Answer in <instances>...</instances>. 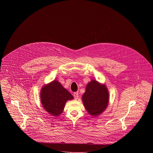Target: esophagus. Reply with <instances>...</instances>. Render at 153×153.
I'll list each match as a JSON object with an SVG mask.
<instances>
[{"label":"esophagus","mask_w":153,"mask_h":153,"mask_svg":"<svg viewBox=\"0 0 153 153\" xmlns=\"http://www.w3.org/2000/svg\"><path fill=\"white\" fill-rule=\"evenodd\" d=\"M73 96H74V99H75L76 100L78 99V98H79V93H78L77 92H74V93L73 94Z\"/></svg>","instance_id":"34e87169"}]
</instances>
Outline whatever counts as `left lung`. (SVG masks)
<instances>
[{"label":"left lung","instance_id":"left-lung-1","mask_svg":"<svg viewBox=\"0 0 153 153\" xmlns=\"http://www.w3.org/2000/svg\"><path fill=\"white\" fill-rule=\"evenodd\" d=\"M82 100L88 114L94 117L100 115L109 102V93L104 84L96 80H91L87 86Z\"/></svg>","mask_w":153,"mask_h":153}]
</instances>
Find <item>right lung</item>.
Instances as JSON below:
<instances>
[{
  "instance_id": "add662e5",
  "label": "right lung",
  "mask_w": 153,
  "mask_h": 153,
  "mask_svg": "<svg viewBox=\"0 0 153 153\" xmlns=\"http://www.w3.org/2000/svg\"><path fill=\"white\" fill-rule=\"evenodd\" d=\"M40 95L44 109L53 117L62 113L66 102L73 99L71 94L56 80L44 85Z\"/></svg>"
}]
</instances>
